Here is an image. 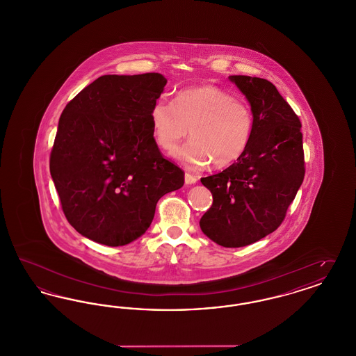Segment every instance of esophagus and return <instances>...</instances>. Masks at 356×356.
Masks as SVG:
<instances>
[{"instance_id": "34e87169", "label": "esophagus", "mask_w": 356, "mask_h": 356, "mask_svg": "<svg viewBox=\"0 0 356 356\" xmlns=\"http://www.w3.org/2000/svg\"><path fill=\"white\" fill-rule=\"evenodd\" d=\"M184 181H186V184H195L196 181H197V177L196 176H193V175H191V173H186V176H184Z\"/></svg>"}]
</instances>
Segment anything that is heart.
<instances>
[{"label":"heart","mask_w":356,"mask_h":356,"mask_svg":"<svg viewBox=\"0 0 356 356\" xmlns=\"http://www.w3.org/2000/svg\"><path fill=\"white\" fill-rule=\"evenodd\" d=\"M149 120L154 140L164 151L172 149L188 128L191 138L173 154L192 168L211 161L216 168L232 164L247 149L254 129L250 106L215 85L181 89L173 102L159 97Z\"/></svg>","instance_id":"1"}]
</instances>
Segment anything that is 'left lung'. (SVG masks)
<instances>
[{"mask_svg": "<svg viewBox=\"0 0 356 356\" xmlns=\"http://www.w3.org/2000/svg\"><path fill=\"white\" fill-rule=\"evenodd\" d=\"M251 105L254 129L236 163L203 177L213 197L200 219L205 236L227 248L245 247L283 222L305 179L300 120L276 86L251 76L228 77Z\"/></svg>", "mask_w": 356, "mask_h": 356, "instance_id": "1", "label": "left lung"}]
</instances>
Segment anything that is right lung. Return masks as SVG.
Masks as SVG:
<instances>
[{
    "instance_id": "right-lung-1",
    "label": "right lung",
    "mask_w": 356,
    "mask_h": 356,
    "mask_svg": "<svg viewBox=\"0 0 356 356\" xmlns=\"http://www.w3.org/2000/svg\"><path fill=\"white\" fill-rule=\"evenodd\" d=\"M165 84L160 73L105 74L63 111L49 168L65 218L83 236L129 244L149 228L160 197L184 184L149 120Z\"/></svg>"
}]
</instances>
